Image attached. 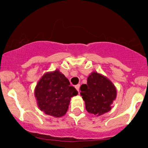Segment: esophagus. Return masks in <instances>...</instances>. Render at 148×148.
Instances as JSON below:
<instances>
[{
    "label": "esophagus",
    "instance_id": "34e87169",
    "mask_svg": "<svg viewBox=\"0 0 148 148\" xmlns=\"http://www.w3.org/2000/svg\"><path fill=\"white\" fill-rule=\"evenodd\" d=\"M79 87H80V85L79 84H77V85H76V86H75L76 89H77V90L78 91V92H79Z\"/></svg>",
    "mask_w": 148,
    "mask_h": 148
}]
</instances>
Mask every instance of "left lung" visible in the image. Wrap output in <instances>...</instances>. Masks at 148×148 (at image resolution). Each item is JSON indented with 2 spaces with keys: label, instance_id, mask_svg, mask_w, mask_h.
<instances>
[{
  "label": "left lung",
  "instance_id": "obj_1",
  "mask_svg": "<svg viewBox=\"0 0 148 148\" xmlns=\"http://www.w3.org/2000/svg\"><path fill=\"white\" fill-rule=\"evenodd\" d=\"M80 90L86 111L96 116L110 111L117 97L115 86L107 77L97 71L88 76L87 83L82 85Z\"/></svg>",
  "mask_w": 148,
  "mask_h": 148
}]
</instances>
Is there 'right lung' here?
I'll return each instance as SVG.
<instances>
[{
  "label": "right lung",
  "mask_w": 148,
  "mask_h": 148,
  "mask_svg": "<svg viewBox=\"0 0 148 148\" xmlns=\"http://www.w3.org/2000/svg\"><path fill=\"white\" fill-rule=\"evenodd\" d=\"M78 95L68 79L59 69L46 72L34 90L37 105L46 114L61 117L66 113L71 98Z\"/></svg>",
  "instance_id": "obj_1"
}]
</instances>
